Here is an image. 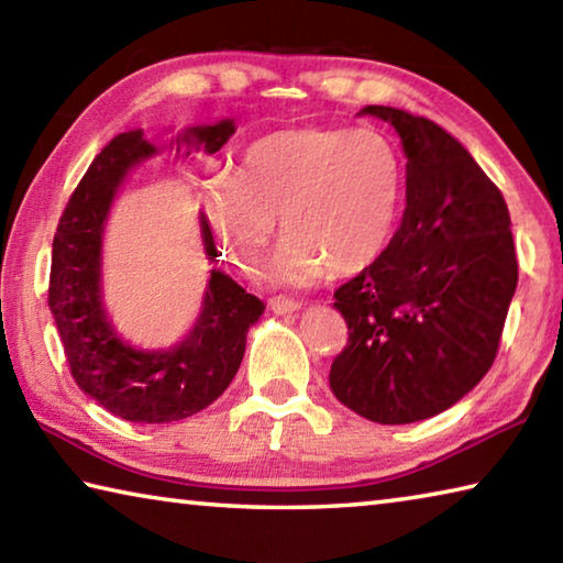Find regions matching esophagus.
<instances>
[{"label":"esophagus","mask_w":563,"mask_h":563,"mask_svg":"<svg viewBox=\"0 0 563 563\" xmlns=\"http://www.w3.org/2000/svg\"><path fill=\"white\" fill-rule=\"evenodd\" d=\"M271 310L278 312V316H285V312L300 310V302L292 298H285V295H275V298H271Z\"/></svg>","instance_id":"obj_1"}]
</instances>
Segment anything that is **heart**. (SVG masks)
Returning a JSON list of instances; mask_svg holds the SVG:
<instances>
[{
  "instance_id": "b5f03b06",
  "label": "heart",
  "mask_w": 563,
  "mask_h": 563,
  "mask_svg": "<svg viewBox=\"0 0 563 563\" xmlns=\"http://www.w3.org/2000/svg\"><path fill=\"white\" fill-rule=\"evenodd\" d=\"M405 201V164L375 129H283L247 146L203 208L238 268L255 273L278 228L273 283L305 288L332 268L360 273L383 258Z\"/></svg>"
}]
</instances>
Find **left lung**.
I'll return each instance as SVG.
<instances>
[{
    "mask_svg": "<svg viewBox=\"0 0 563 563\" xmlns=\"http://www.w3.org/2000/svg\"><path fill=\"white\" fill-rule=\"evenodd\" d=\"M407 154V206L383 258L335 290L347 345L330 389L352 412L409 424L450 409L489 373L519 265L509 208L460 141L393 107Z\"/></svg>",
    "mask_w": 563,
    "mask_h": 563,
    "instance_id": "8db88e82",
    "label": "left lung"
}]
</instances>
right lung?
<instances>
[{
    "label": "right lung",
    "instance_id": "right-lung-1",
    "mask_svg": "<svg viewBox=\"0 0 563 563\" xmlns=\"http://www.w3.org/2000/svg\"><path fill=\"white\" fill-rule=\"evenodd\" d=\"M235 133L233 121L194 126L176 144H203L216 154ZM154 154L144 131L113 136L74 188L52 243L49 310L64 357L84 393L129 422L166 424L201 412L231 385L245 352L247 328L263 316V302L225 273L208 280L203 312L178 347L144 352L117 338L101 308V231L123 176ZM206 255L218 258L211 223L201 216Z\"/></svg>",
    "mask_w": 563,
    "mask_h": 563
}]
</instances>
